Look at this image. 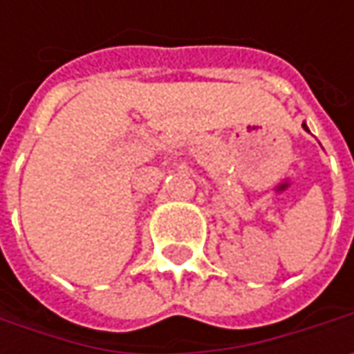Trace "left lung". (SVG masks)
<instances>
[{"label": "left lung", "mask_w": 354, "mask_h": 354, "mask_svg": "<svg viewBox=\"0 0 354 354\" xmlns=\"http://www.w3.org/2000/svg\"><path fill=\"white\" fill-rule=\"evenodd\" d=\"M304 129H306V131H309V128H307V126H306V124H304Z\"/></svg>", "instance_id": "obj_1"}]
</instances>
